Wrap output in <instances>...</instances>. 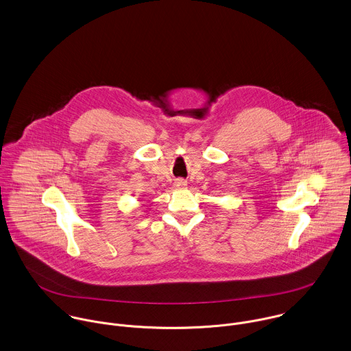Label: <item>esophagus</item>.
<instances>
[{"instance_id": "obj_1", "label": "esophagus", "mask_w": 351, "mask_h": 351, "mask_svg": "<svg viewBox=\"0 0 351 351\" xmlns=\"http://www.w3.org/2000/svg\"><path fill=\"white\" fill-rule=\"evenodd\" d=\"M175 186H176L178 189H184V187L187 186V182H186L184 179H176V182H175Z\"/></svg>"}]
</instances>
